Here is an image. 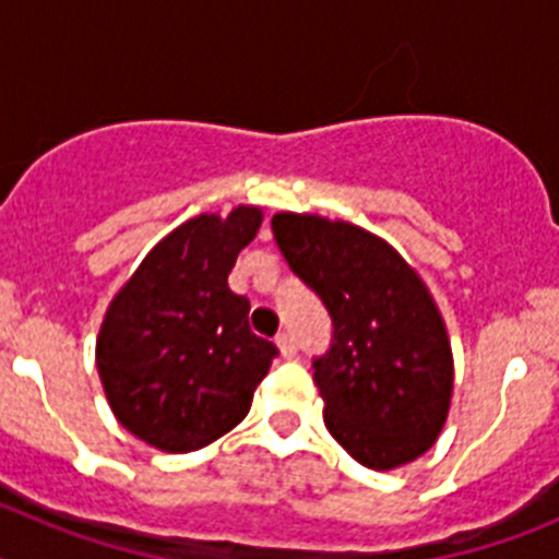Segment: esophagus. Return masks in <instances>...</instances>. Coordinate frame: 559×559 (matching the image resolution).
Listing matches in <instances>:
<instances>
[{
	"instance_id": "1",
	"label": "esophagus",
	"mask_w": 559,
	"mask_h": 559,
	"mask_svg": "<svg viewBox=\"0 0 559 559\" xmlns=\"http://www.w3.org/2000/svg\"><path fill=\"white\" fill-rule=\"evenodd\" d=\"M276 347H280L283 358H294V355H296V338L288 333V330H283V333L276 335Z\"/></svg>"
}]
</instances>
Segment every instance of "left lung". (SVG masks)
Masks as SVG:
<instances>
[{
  "label": "left lung",
  "mask_w": 559,
  "mask_h": 559,
  "mask_svg": "<svg viewBox=\"0 0 559 559\" xmlns=\"http://www.w3.org/2000/svg\"><path fill=\"white\" fill-rule=\"evenodd\" d=\"M271 231L333 322L330 347L313 358L328 431L372 471L423 456L445 426L453 389L445 324L423 280L353 224L280 212Z\"/></svg>",
  "instance_id": "1"
}]
</instances>
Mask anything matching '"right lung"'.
I'll return each mask as SVG.
<instances>
[{
  "instance_id": "right-lung-1",
  "label": "right lung",
  "mask_w": 559,
  "mask_h": 559,
  "mask_svg": "<svg viewBox=\"0 0 559 559\" xmlns=\"http://www.w3.org/2000/svg\"><path fill=\"white\" fill-rule=\"evenodd\" d=\"M260 210L201 215L162 240L117 294L97 338V372L114 417L147 445L187 453L249 414L280 355L249 328V299L229 290Z\"/></svg>"
}]
</instances>
